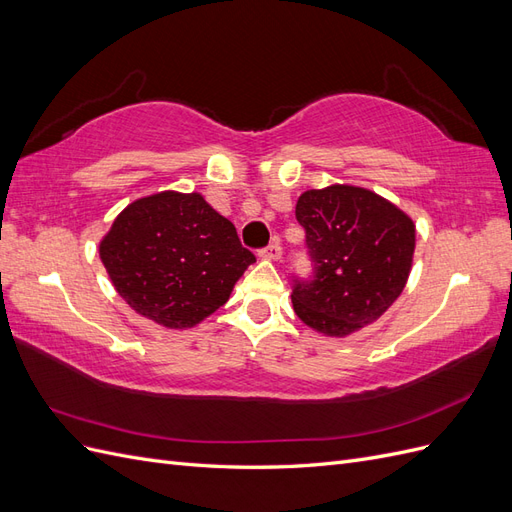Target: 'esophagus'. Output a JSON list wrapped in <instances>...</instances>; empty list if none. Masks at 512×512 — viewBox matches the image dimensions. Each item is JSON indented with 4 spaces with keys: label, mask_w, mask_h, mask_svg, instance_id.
<instances>
[{
    "label": "esophagus",
    "mask_w": 512,
    "mask_h": 512,
    "mask_svg": "<svg viewBox=\"0 0 512 512\" xmlns=\"http://www.w3.org/2000/svg\"><path fill=\"white\" fill-rule=\"evenodd\" d=\"M262 260H280L282 258V247L280 243H271L265 250H260Z\"/></svg>",
    "instance_id": "1"
}]
</instances>
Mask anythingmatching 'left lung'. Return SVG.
<instances>
[{
    "label": "left lung",
    "mask_w": 512,
    "mask_h": 512,
    "mask_svg": "<svg viewBox=\"0 0 512 512\" xmlns=\"http://www.w3.org/2000/svg\"><path fill=\"white\" fill-rule=\"evenodd\" d=\"M297 220L316 262V280L294 284V314L312 331L339 339L376 322L406 288L414 220L384 196L348 183L303 192Z\"/></svg>",
    "instance_id": "left-lung-1"
}]
</instances>
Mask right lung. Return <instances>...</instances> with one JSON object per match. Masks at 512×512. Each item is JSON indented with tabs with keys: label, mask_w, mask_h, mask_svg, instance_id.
<instances>
[{
	"label": "right lung",
	"mask_w": 512,
	"mask_h": 512,
	"mask_svg": "<svg viewBox=\"0 0 512 512\" xmlns=\"http://www.w3.org/2000/svg\"><path fill=\"white\" fill-rule=\"evenodd\" d=\"M100 260L138 316L166 329H194L230 299L256 262L235 224L200 192L136 198L100 239Z\"/></svg>",
	"instance_id": "1"
}]
</instances>
